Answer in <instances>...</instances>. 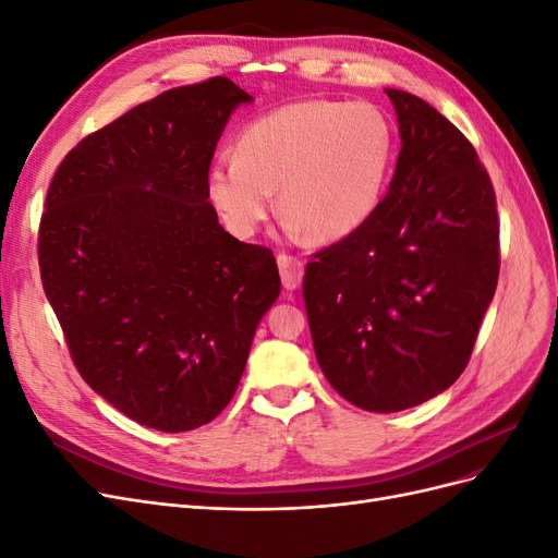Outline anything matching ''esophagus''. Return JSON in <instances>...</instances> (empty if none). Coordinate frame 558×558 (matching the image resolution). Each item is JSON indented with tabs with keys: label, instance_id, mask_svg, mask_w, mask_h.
<instances>
[{
	"label": "esophagus",
	"instance_id": "34e87169",
	"mask_svg": "<svg viewBox=\"0 0 558 558\" xmlns=\"http://www.w3.org/2000/svg\"><path fill=\"white\" fill-rule=\"evenodd\" d=\"M279 272H281V283L286 291H295L302 283V277H305V265H302L295 256H289V253H279Z\"/></svg>",
	"mask_w": 558,
	"mask_h": 558
}]
</instances>
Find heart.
Returning a JSON list of instances; mask_svg holds the SVG:
<instances>
[{
    "mask_svg": "<svg viewBox=\"0 0 558 558\" xmlns=\"http://www.w3.org/2000/svg\"><path fill=\"white\" fill-rule=\"evenodd\" d=\"M396 156L388 118L367 102L307 99L251 121L238 156L211 160L207 195L238 238H251L275 209L312 242H340L379 207Z\"/></svg>",
    "mask_w": 558,
    "mask_h": 558,
    "instance_id": "b5f03b06",
    "label": "heart"
}]
</instances>
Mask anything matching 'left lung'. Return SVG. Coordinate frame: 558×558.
Wrapping results in <instances>:
<instances>
[{"mask_svg":"<svg viewBox=\"0 0 558 558\" xmlns=\"http://www.w3.org/2000/svg\"><path fill=\"white\" fill-rule=\"evenodd\" d=\"M400 154L386 197L318 251L302 295L316 361L367 412H400L461 377L498 283V211L477 150L424 99L386 88Z\"/></svg>","mask_w":558,"mask_h":558,"instance_id":"1","label":"left lung"}]
</instances>
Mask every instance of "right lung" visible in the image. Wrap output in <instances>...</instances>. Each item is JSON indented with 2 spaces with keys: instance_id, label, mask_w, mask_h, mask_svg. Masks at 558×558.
<instances>
[{
  "instance_id": "add662e5",
  "label": "right lung",
  "mask_w": 558,
  "mask_h": 558,
  "mask_svg": "<svg viewBox=\"0 0 558 558\" xmlns=\"http://www.w3.org/2000/svg\"><path fill=\"white\" fill-rule=\"evenodd\" d=\"M248 102L226 76L167 90L88 134L50 181L46 298L81 377L148 428L193 430L226 410L281 291L272 251L226 232L205 185Z\"/></svg>"
}]
</instances>
